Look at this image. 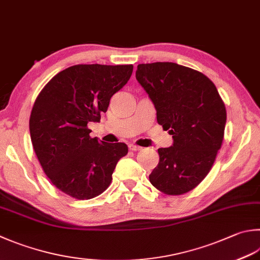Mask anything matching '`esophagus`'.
<instances>
[{"mask_svg":"<svg viewBox=\"0 0 260 260\" xmlns=\"http://www.w3.org/2000/svg\"><path fill=\"white\" fill-rule=\"evenodd\" d=\"M129 149L132 150V151H139V150L143 149V147H140V146H138V145L130 144V145H129Z\"/></svg>","mask_w":260,"mask_h":260,"instance_id":"obj_1","label":"esophagus"}]
</instances>
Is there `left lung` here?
Segmentation results:
<instances>
[{
	"mask_svg": "<svg viewBox=\"0 0 260 260\" xmlns=\"http://www.w3.org/2000/svg\"><path fill=\"white\" fill-rule=\"evenodd\" d=\"M136 78L156 110L158 124L173 137L159 148L149 181L160 192L187 193L206 178L221 148L226 110L204 73L172 62L138 64Z\"/></svg>",
	"mask_w": 260,
	"mask_h": 260,
	"instance_id": "left-lung-1",
	"label": "left lung"
}]
</instances>
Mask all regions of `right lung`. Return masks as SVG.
Returning a JSON list of instances; mask_svg holds the SVG:
<instances>
[{
  "mask_svg": "<svg viewBox=\"0 0 260 260\" xmlns=\"http://www.w3.org/2000/svg\"><path fill=\"white\" fill-rule=\"evenodd\" d=\"M132 70V64L72 66L54 76L34 103L29 119L34 150L51 182L72 198L87 200L104 192L117 161L128 154L123 143L91 138L88 123L100 122Z\"/></svg>",
  "mask_w": 260,
  "mask_h": 260,
  "instance_id": "1",
  "label": "right lung"
}]
</instances>
